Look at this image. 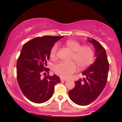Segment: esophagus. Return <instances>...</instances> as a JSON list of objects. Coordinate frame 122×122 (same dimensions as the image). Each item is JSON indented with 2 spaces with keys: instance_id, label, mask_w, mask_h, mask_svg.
<instances>
[{
  "instance_id": "esophagus-1",
  "label": "esophagus",
  "mask_w": 122,
  "mask_h": 122,
  "mask_svg": "<svg viewBox=\"0 0 122 122\" xmlns=\"http://www.w3.org/2000/svg\"><path fill=\"white\" fill-rule=\"evenodd\" d=\"M68 79H64V78H61V81H67Z\"/></svg>"
}]
</instances>
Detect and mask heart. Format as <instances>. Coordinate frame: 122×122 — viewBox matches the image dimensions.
Instances as JSON below:
<instances>
[{
  "label": "heart",
  "mask_w": 122,
  "mask_h": 122,
  "mask_svg": "<svg viewBox=\"0 0 122 122\" xmlns=\"http://www.w3.org/2000/svg\"><path fill=\"white\" fill-rule=\"evenodd\" d=\"M65 45L71 51H73L71 60L74 61L69 62H59L54 65L53 70L60 76L64 78L69 77L77 70V66L80 69H85L93 63L94 60V52L92 48L88 45L82 46L79 42L75 40L66 41ZM58 50L57 44L54 45L50 51V57L52 60L56 58Z\"/></svg>",
  "instance_id": "b5f03b06"
}]
</instances>
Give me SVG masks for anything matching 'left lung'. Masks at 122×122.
<instances>
[{"mask_svg":"<svg viewBox=\"0 0 122 122\" xmlns=\"http://www.w3.org/2000/svg\"><path fill=\"white\" fill-rule=\"evenodd\" d=\"M89 42L95 49L96 60L93 64L82 72L85 76L75 82V86L68 92L70 99L79 106H86L99 97L107 83L109 63L106 50L94 39L88 38Z\"/></svg>","mask_w":122,"mask_h":122,"instance_id":"1","label":"left lung"}]
</instances>
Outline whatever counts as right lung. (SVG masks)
<instances>
[{"label": "right lung", "instance_id": "obj_1", "mask_svg": "<svg viewBox=\"0 0 122 122\" xmlns=\"http://www.w3.org/2000/svg\"><path fill=\"white\" fill-rule=\"evenodd\" d=\"M62 37H36L23 46L16 63L18 82L23 95L33 103H42L49 100L55 85L60 82V77L56 75L46 76L43 79L41 76L42 72L49 73L46 66L50 50Z\"/></svg>", "mask_w": 122, "mask_h": 122}]
</instances>
